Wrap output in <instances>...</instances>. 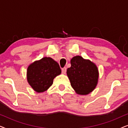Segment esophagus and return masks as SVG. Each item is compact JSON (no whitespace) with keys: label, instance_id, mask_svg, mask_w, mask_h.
Segmentation results:
<instances>
[{"label":"esophagus","instance_id":"esophagus-1","mask_svg":"<svg viewBox=\"0 0 128 128\" xmlns=\"http://www.w3.org/2000/svg\"><path fill=\"white\" fill-rule=\"evenodd\" d=\"M66 72V68L65 67L62 68V73H63V74H65Z\"/></svg>","mask_w":128,"mask_h":128}]
</instances>
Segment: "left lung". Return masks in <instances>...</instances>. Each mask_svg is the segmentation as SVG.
<instances>
[{
  "mask_svg": "<svg viewBox=\"0 0 128 128\" xmlns=\"http://www.w3.org/2000/svg\"><path fill=\"white\" fill-rule=\"evenodd\" d=\"M71 67L67 69L70 84L77 94L86 95L92 92L98 80V70L95 64L80 56L70 60Z\"/></svg>",
  "mask_w": 128,
  "mask_h": 128,
  "instance_id": "1",
  "label": "left lung"
}]
</instances>
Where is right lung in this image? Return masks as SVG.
<instances>
[{"label":"right lung","mask_w":128,"mask_h":128,"mask_svg":"<svg viewBox=\"0 0 128 128\" xmlns=\"http://www.w3.org/2000/svg\"><path fill=\"white\" fill-rule=\"evenodd\" d=\"M61 73L59 64L50 57H44L30 64L27 78L29 84L37 92L46 91L53 84L54 78Z\"/></svg>","instance_id":"obj_1"}]
</instances>
